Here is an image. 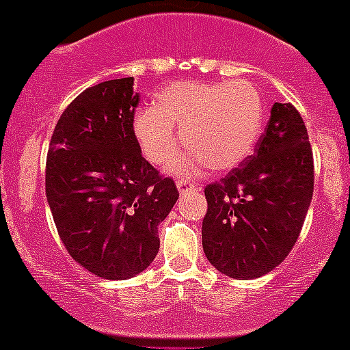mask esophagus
<instances>
[{
    "label": "esophagus",
    "mask_w": 350,
    "mask_h": 350,
    "mask_svg": "<svg viewBox=\"0 0 350 350\" xmlns=\"http://www.w3.org/2000/svg\"><path fill=\"white\" fill-rule=\"evenodd\" d=\"M177 187H178V191H180L182 194H184V192H187V191H196L198 185L192 184V182H189V180H184V178H178V180H177Z\"/></svg>",
    "instance_id": "obj_1"
}]
</instances>
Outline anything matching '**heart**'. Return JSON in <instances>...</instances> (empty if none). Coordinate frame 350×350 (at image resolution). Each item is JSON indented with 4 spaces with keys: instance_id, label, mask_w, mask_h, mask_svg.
<instances>
[{
    "instance_id": "heart-1",
    "label": "heart",
    "mask_w": 350,
    "mask_h": 350,
    "mask_svg": "<svg viewBox=\"0 0 350 350\" xmlns=\"http://www.w3.org/2000/svg\"><path fill=\"white\" fill-rule=\"evenodd\" d=\"M265 124L264 95L253 83L178 81L158 95L156 107L133 120L140 149L152 165H166L177 152L178 131L187 147L173 172L196 175L206 166L217 172L245 161Z\"/></svg>"
}]
</instances>
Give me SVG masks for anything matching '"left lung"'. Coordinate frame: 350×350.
<instances>
[{"label":"left lung","instance_id":"8db88e82","mask_svg":"<svg viewBox=\"0 0 350 350\" xmlns=\"http://www.w3.org/2000/svg\"><path fill=\"white\" fill-rule=\"evenodd\" d=\"M314 191L307 128L291 104L275 102L252 156L206 185L203 250L234 280H255L288 256L302 230Z\"/></svg>","mask_w":350,"mask_h":350}]
</instances>
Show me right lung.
<instances>
[{
	"instance_id": "1",
	"label": "right lung",
	"mask_w": 350,
	"mask_h": 350,
	"mask_svg": "<svg viewBox=\"0 0 350 350\" xmlns=\"http://www.w3.org/2000/svg\"><path fill=\"white\" fill-rule=\"evenodd\" d=\"M133 78L86 88L51 135L46 200L69 255L102 280H128L158 255L159 222L178 200L175 182L142 158L133 131Z\"/></svg>"
}]
</instances>
